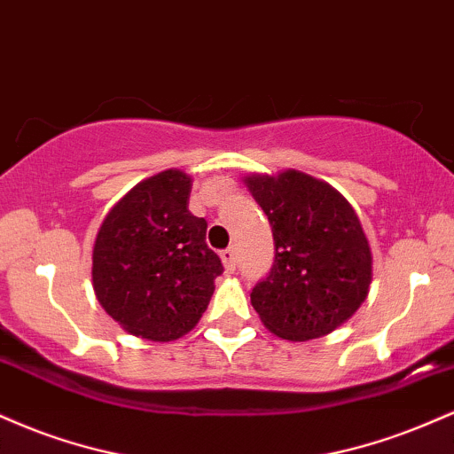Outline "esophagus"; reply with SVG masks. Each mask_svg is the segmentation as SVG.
I'll return each instance as SVG.
<instances>
[{
    "instance_id": "obj_1",
    "label": "esophagus",
    "mask_w": 454,
    "mask_h": 454,
    "mask_svg": "<svg viewBox=\"0 0 454 454\" xmlns=\"http://www.w3.org/2000/svg\"><path fill=\"white\" fill-rule=\"evenodd\" d=\"M223 267H226L228 273H234L237 270V252H234V247H228L223 249V252L220 254Z\"/></svg>"
}]
</instances>
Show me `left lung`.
<instances>
[{
    "label": "left lung",
    "mask_w": 454,
    "mask_h": 454,
    "mask_svg": "<svg viewBox=\"0 0 454 454\" xmlns=\"http://www.w3.org/2000/svg\"><path fill=\"white\" fill-rule=\"evenodd\" d=\"M273 231L275 260L252 288L270 333L305 341L335 331L367 299L372 249L350 202L325 181L286 170L245 179Z\"/></svg>",
    "instance_id": "8db88e82"
}]
</instances>
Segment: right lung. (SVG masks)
I'll return each instance as SVG.
<instances>
[{
	"mask_svg": "<svg viewBox=\"0 0 454 454\" xmlns=\"http://www.w3.org/2000/svg\"><path fill=\"white\" fill-rule=\"evenodd\" d=\"M190 192V176L164 170L132 187L98 231L93 290L106 314L143 340L192 331L223 270L205 243V217L187 209Z\"/></svg>",
	"mask_w": 454,
	"mask_h": 454,
	"instance_id": "right-lung-1",
	"label": "right lung"
}]
</instances>
